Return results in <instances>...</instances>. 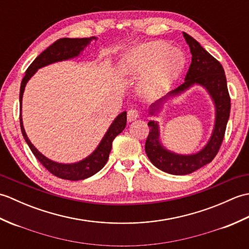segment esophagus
<instances>
[{
    "mask_svg": "<svg viewBox=\"0 0 249 249\" xmlns=\"http://www.w3.org/2000/svg\"><path fill=\"white\" fill-rule=\"evenodd\" d=\"M139 118V112L137 109H130L127 112V120L128 122H133Z\"/></svg>",
    "mask_w": 249,
    "mask_h": 249,
    "instance_id": "obj_1",
    "label": "esophagus"
}]
</instances>
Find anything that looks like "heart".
Here are the masks:
<instances>
[{
    "label": "heart",
    "mask_w": 249,
    "mask_h": 249,
    "mask_svg": "<svg viewBox=\"0 0 249 249\" xmlns=\"http://www.w3.org/2000/svg\"><path fill=\"white\" fill-rule=\"evenodd\" d=\"M124 76L141 78L138 92L145 99H156L177 80L184 67L181 52L165 41L142 43L131 48L119 63Z\"/></svg>",
    "instance_id": "1"
}]
</instances>
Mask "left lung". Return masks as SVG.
<instances>
[{"label": "left lung", "mask_w": 249, "mask_h": 249, "mask_svg": "<svg viewBox=\"0 0 249 249\" xmlns=\"http://www.w3.org/2000/svg\"><path fill=\"white\" fill-rule=\"evenodd\" d=\"M183 36L189 46L192 53V64L189 66L185 82L165 97L150 106L149 113L156 116L163 109V105L174 97L186 92L194 86L206 89L212 98L215 107L214 128L210 139L202 149L194 154H178L166 149L160 141V129L158 122L150 121V133L145 142V153L151 162L160 170L174 176H185L193 173L201 167L208 165L218 153L230 115V96L227 88L225 71L220 63L211 55L197 40L183 32Z\"/></svg>", "instance_id": "obj_1"}]
</instances>
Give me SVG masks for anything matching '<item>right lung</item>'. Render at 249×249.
<instances>
[{"instance_id": "obj_1", "label": "right lung", "mask_w": 249, "mask_h": 249, "mask_svg": "<svg viewBox=\"0 0 249 249\" xmlns=\"http://www.w3.org/2000/svg\"><path fill=\"white\" fill-rule=\"evenodd\" d=\"M93 39L96 40L97 38L93 36L89 37V38L57 39L45 51L41 52V53L34 60V62L29 66V68L25 71V76L22 79V82H21L20 87V127L25 142L30 146V149L33 152L35 157L39 160V162L47 169V170L57 178L71 179V181H80V179L92 177L106 165V162H107L109 158L111 147H112V141L114 140L115 137L121 134L125 128L126 120H127L126 114L127 113H126V111H124V112H122L116 116L114 121L112 122V124L109 126L108 130L106 131L102 141L99 142V144L97 145L96 149L93 151L92 154H89L88 157L83 158L82 160H79L77 162L62 163L51 160L48 157L41 154V153L32 144V142L28 138V136H26L23 127L22 114H21V111H22V97L26 83H28V81L34 76V73L38 71L39 68L53 64V63L56 62L71 60L73 59V57L79 56L82 53L84 48L89 46Z\"/></svg>"}]
</instances>
